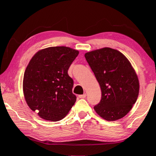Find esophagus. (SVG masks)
<instances>
[{"label":"esophagus","instance_id":"obj_1","mask_svg":"<svg viewBox=\"0 0 156 156\" xmlns=\"http://www.w3.org/2000/svg\"><path fill=\"white\" fill-rule=\"evenodd\" d=\"M86 97H87V94H86V93L78 96V97L80 98H86Z\"/></svg>","mask_w":156,"mask_h":156}]
</instances>
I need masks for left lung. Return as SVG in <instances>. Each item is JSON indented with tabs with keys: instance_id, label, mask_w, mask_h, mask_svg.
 <instances>
[{
	"instance_id": "obj_1",
	"label": "left lung",
	"mask_w": 156,
	"mask_h": 156,
	"mask_svg": "<svg viewBox=\"0 0 156 156\" xmlns=\"http://www.w3.org/2000/svg\"><path fill=\"white\" fill-rule=\"evenodd\" d=\"M84 56L101 89V100L94 106L95 111L107 121L125 117L136 102L140 90L137 76L130 62L110 48L87 52Z\"/></svg>"
}]
</instances>
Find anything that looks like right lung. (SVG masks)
Listing matches in <instances>:
<instances>
[{
  "label": "right lung",
  "mask_w": 156,
  "mask_h": 156,
  "mask_svg": "<svg viewBox=\"0 0 156 156\" xmlns=\"http://www.w3.org/2000/svg\"><path fill=\"white\" fill-rule=\"evenodd\" d=\"M79 51L65 46L37 51L25 71L23 90L26 102L41 118L58 121L64 118L76 101L74 81L68 70Z\"/></svg>",
  "instance_id": "right-lung-1"
}]
</instances>
